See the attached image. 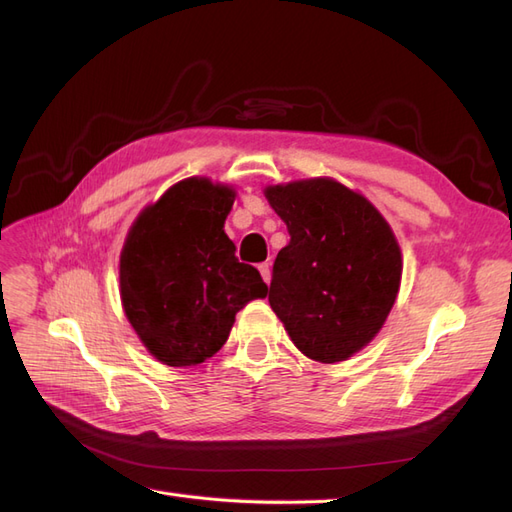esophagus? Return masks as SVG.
Returning a JSON list of instances; mask_svg holds the SVG:
<instances>
[{"instance_id":"34e87169","label":"esophagus","mask_w":512,"mask_h":512,"mask_svg":"<svg viewBox=\"0 0 512 512\" xmlns=\"http://www.w3.org/2000/svg\"><path fill=\"white\" fill-rule=\"evenodd\" d=\"M258 271H260V275H262V280H265V282L269 284V282H271V262H260Z\"/></svg>"}]
</instances>
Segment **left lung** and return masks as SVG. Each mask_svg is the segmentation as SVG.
<instances>
[{
  "label": "left lung",
  "mask_w": 512,
  "mask_h": 512,
  "mask_svg": "<svg viewBox=\"0 0 512 512\" xmlns=\"http://www.w3.org/2000/svg\"><path fill=\"white\" fill-rule=\"evenodd\" d=\"M265 196L290 235L273 265V312L309 359L346 361L376 337L397 299L404 265L393 230L333 179L269 185Z\"/></svg>",
  "instance_id": "1"
}]
</instances>
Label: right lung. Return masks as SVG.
Segmentation results:
<instances>
[{"label": "right lung", "mask_w": 512, "mask_h": 512, "mask_svg": "<svg viewBox=\"0 0 512 512\" xmlns=\"http://www.w3.org/2000/svg\"><path fill=\"white\" fill-rule=\"evenodd\" d=\"M235 190L192 177L166 190L132 224L119 260L121 301L136 335L170 367L205 363L239 309L267 297L226 232Z\"/></svg>", "instance_id": "add662e5"}]
</instances>
